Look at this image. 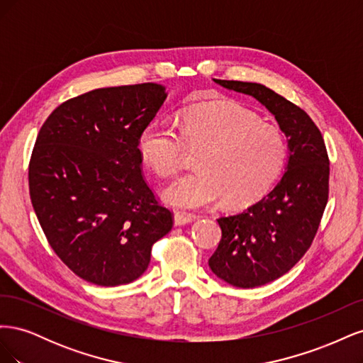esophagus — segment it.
<instances>
[{
  "mask_svg": "<svg viewBox=\"0 0 363 363\" xmlns=\"http://www.w3.org/2000/svg\"><path fill=\"white\" fill-rule=\"evenodd\" d=\"M195 218H196L195 215H186V213L177 212V213L174 215V224H175V225H186V224L192 223Z\"/></svg>",
  "mask_w": 363,
  "mask_h": 363,
  "instance_id": "esophagus-1",
  "label": "esophagus"
}]
</instances>
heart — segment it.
Here are the masks:
<instances>
[{"mask_svg": "<svg viewBox=\"0 0 363 363\" xmlns=\"http://www.w3.org/2000/svg\"><path fill=\"white\" fill-rule=\"evenodd\" d=\"M188 148L199 151L196 169L163 192L164 201L179 208H200L219 199L233 208L257 203L279 182L289 152L277 125L230 100L186 108L179 131L155 121L138 136L140 160L160 177L179 172Z\"/></svg>", "mask_w": 363, "mask_h": 363, "instance_id": "heart-1", "label": "heart"}]
</instances>
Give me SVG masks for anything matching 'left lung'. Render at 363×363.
Instances as JSON below:
<instances>
[{
	"label": "left lung",
	"mask_w": 363,
	"mask_h": 363,
	"mask_svg": "<svg viewBox=\"0 0 363 363\" xmlns=\"http://www.w3.org/2000/svg\"><path fill=\"white\" fill-rule=\"evenodd\" d=\"M213 82L256 98L288 138L280 182L247 211L218 219L223 236L208 259L216 277L236 288H256L286 274L312 245L328 200L330 164L321 131L303 108L259 83Z\"/></svg>",
	"instance_id": "obj_1"
}]
</instances>
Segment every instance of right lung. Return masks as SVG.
I'll return each instance as SVG.
<instances>
[{
	"mask_svg": "<svg viewBox=\"0 0 363 363\" xmlns=\"http://www.w3.org/2000/svg\"><path fill=\"white\" fill-rule=\"evenodd\" d=\"M164 100L156 83L101 87L62 103L36 138L28 186L39 224L65 265L98 286L139 279L172 228L138 152Z\"/></svg>",
	"mask_w": 363,
	"mask_h": 363,
	"instance_id": "1",
	"label": "right lung"
}]
</instances>
